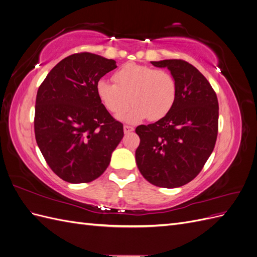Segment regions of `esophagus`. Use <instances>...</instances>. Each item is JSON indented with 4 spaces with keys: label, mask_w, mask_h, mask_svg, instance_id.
<instances>
[{
    "label": "esophagus",
    "mask_w": 257,
    "mask_h": 257,
    "mask_svg": "<svg viewBox=\"0 0 257 257\" xmlns=\"http://www.w3.org/2000/svg\"><path fill=\"white\" fill-rule=\"evenodd\" d=\"M123 131H124V134H130V133H132V132L134 131V127L128 126V125H124Z\"/></svg>",
    "instance_id": "esophagus-1"
}]
</instances>
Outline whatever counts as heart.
Listing matches in <instances>:
<instances>
[{
    "label": "heart",
    "instance_id": "b5f03b06",
    "mask_svg": "<svg viewBox=\"0 0 257 257\" xmlns=\"http://www.w3.org/2000/svg\"><path fill=\"white\" fill-rule=\"evenodd\" d=\"M113 84L100 79L95 87L96 95L106 109L120 115L131 104V110L121 116L127 123L145 119L158 121L169 113L177 97L174 76L165 69L127 63L112 75Z\"/></svg>",
    "mask_w": 257,
    "mask_h": 257
}]
</instances>
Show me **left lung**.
<instances>
[{
    "instance_id": "8db88e82",
    "label": "left lung",
    "mask_w": 257,
    "mask_h": 257,
    "mask_svg": "<svg viewBox=\"0 0 257 257\" xmlns=\"http://www.w3.org/2000/svg\"><path fill=\"white\" fill-rule=\"evenodd\" d=\"M151 63L169 69L177 83V97L164 118L136 127L141 138L136 163L150 183L179 188L200 173L214 149L219 103L205 76L188 62L163 60Z\"/></svg>"
}]
</instances>
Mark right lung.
<instances>
[{"label": "right lung", "mask_w": 257, "mask_h": 257, "mask_svg": "<svg viewBox=\"0 0 257 257\" xmlns=\"http://www.w3.org/2000/svg\"><path fill=\"white\" fill-rule=\"evenodd\" d=\"M116 67L98 54H72L54 66L38 88L34 131L52 172L69 183L95 180L123 138V124L99 102L95 87Z\"/></svg>", "instance_id": "1"}]
</instances>
